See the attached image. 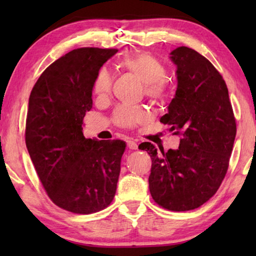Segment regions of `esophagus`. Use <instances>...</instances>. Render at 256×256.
<instances>
[{"mask_svg": "<svg viewBox=\"0 0 256 256\" xmlns=\"http://www.w3.org/2000/svg\"><path fill=\"white\" fill-rule=\"evenodd\" d=\"M126 144H128V149H133V150L138 149L136 141L134 140V138H126Z\"/></svg>", "mask_w": 256, "mask_h": 256, "instance_id": "1", "label": "esophagus"}]
</instances>
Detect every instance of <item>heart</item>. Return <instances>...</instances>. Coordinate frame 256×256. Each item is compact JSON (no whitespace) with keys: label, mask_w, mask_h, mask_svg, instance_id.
Returning a JSON list of instances; mask_svg holds the SVG:
<instances>
[{"label":"heart","mask_w":256,"mask_h":256,"mask_svg":"<svg viewBox=\"0 0 256 256\" xmlns=\"http://www.w3.org/2000/svg\"><path fill=\"white\" fill-rule=\"evenodd\" d=\"M118 71L130 73L144 82L146 97L156 104L167 102L170 86L167 79V68L158 58L150 53L124 55L115 60ZM112 76L107 68H102L94 81V94L98 98L106 97L112 89ZM150 118L149 112L141 106L120 105L112 112V122L120 128H133Z\"/></svg>","instance_id":"1"}]
</instances>
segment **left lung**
I'll list each match as a JSON object with an SVG mask.
<instances>
[{"label": "left lung", "mask_w": 256, "mask_h": 256, "mask_svg": "<svg viewBox=\"0 0 256 256\" xmlns=\"http://www.w3.org/2000/svg\"><path fill=\"white\" fill-rule=\"evenodd\" d=\"M177 66V90L160 122L180 136L176 150L150 142L149 190L154 201L170 211L196 209L212 198L229 167L236 120L222 76L209 60L188 47L170 53Z\"/></svg>", "instance_id": "1"}]
</instances>
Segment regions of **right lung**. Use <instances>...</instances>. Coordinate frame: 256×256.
I'll use <instances>...</instances> for the list:
<instances>
[{
  "instance_id": "obj_1",
  "label": "right lung",
  "mask_w": 256,
  "mask_h": 256,
  "mask_svg": "<svg viewBox=\"0 0 256 256\" xmlns=\"http://www.w3.org/2000/svg\"><path fill=\"white\" fill-rule=\"evenodd\" d=\"M116 48L81 47L56 60L38 78L29 97L26 146L53 203L90 214L110 204L116 193L125 142L97 141L82 133L92 107L99 68Z\"/></svg>"
}]
</instances>
